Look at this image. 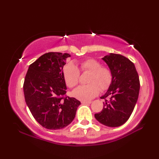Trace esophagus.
Returning <instances> with one entry per match:
<instances>
[{
  "label": "esophagus",
  "instance_id": "34e87169",
  "mask_svg": "<svg viewBox=\"0 0 159 159\" xmlns=\"http://www.w3.org/2000/svg\"><path fill=\"white\" fill-rule=\"evenodd\" d=\"M82 104H91L92 102L91 101H81Z\"/></svg>",
  "mask_w": 159,
  "mask_h": 159
}]
</instances>
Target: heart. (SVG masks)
Listing matches in <instances>:
<instances>
[{"instance_id": "b5f03b06", "label": "heart", "mask_w": 159, "mask_h": 159, "mask_svg": "<svg viewBox=\"0 0 159 159\" xmlns=\"http://www.w3.org/2000/svg\"><path fill=\"white\" fill-rule=\"evenodd\" d=\"M80 68L83 72H89L87 80L88 85H80L73 91V96L76 98L88 101L96 97L100 92V89L104 91L108 89L112 81V72L109 67L102 66L98 60L88 59L80 63ZM63 79L66 85L70 88L75 87L79 80V68L70 63L64 67Z\"/></svg>"}]
</instances>
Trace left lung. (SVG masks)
Masks as SVG:
<instances>
[{
    "label": "left lung",
    "mask_w": 159,
    "mask_h": 159,
    "mask_svg": "<svg viewBox=\"0 0 159 159\" xmlns=\"http://www.w3.org/2000/svg\"><path fill=\"white\" fill-rule=\"evenodd\" d=\"M102 60L113 79L106 93L100 97L105 100L103 109L94 116L104 126L117 127L129 119L135 107L140 89L139 75L134 63L124 56L110 53Z\"/></svg>",
    "instance_id": "8db88e82"
}]
</instances>
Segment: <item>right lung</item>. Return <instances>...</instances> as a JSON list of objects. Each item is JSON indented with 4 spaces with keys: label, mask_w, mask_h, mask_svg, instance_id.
Listing matches in <instances>:
<instances>
[{
    "label": "right lung",
    "mask_w": 159,
    "mask_h": 159,
    "mask_svg": "<svg viewBox=\"0 0 159 159\" xmlns=\"http://www.w3.org/2000/svg\"><path fill=\"white\" fill-rule=\"evenodd\" d=\"M68 53L48 52L29 66L23 85L25 102L35 120L47 129H61L76 116L80 102L63 97L67 87L63 68Z\"/></svg>",
    "instance_id": "obj_1"
}]
</instances>
